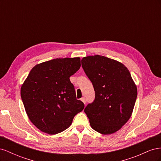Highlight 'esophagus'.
Here are the masks:
<instances>
[{
	"label": "esophagus",
	"mask_w": 161,
	"mask_h": 161,
	"mask_svg": "<svg viewBox=\"0 0 161 161\" xmlns=\"http://www.w3.org/2000/svg\"><path fill=\"white\" fill-rule=\"evenodd\" d=\"M80 100H81L82 102H83V103H84L85 104L86 103V99H85V97H82V98L80 99Z\"/></svg>",
	"instance_id": "34e87169"
}]
</instances>
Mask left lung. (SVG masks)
<instances>
[{
  "label": "left lung",
  "mask_w": 161,
  "mask_h": 161,
  "mask_svg": "<svg viewBox=\"0 0 161 161\" xmlns=\"http://www.w3.org/2000/svg\"><path fill=\"white\" fill-rule=\"evenodd\" d=\"M82 67L94 87L95 97L85 108L91 128L102 134L116 132L130 118L137 87L123 64L100 55L84 57Z\"/></svg>",
  "instance_id": "obj_1"
}]
</instances>
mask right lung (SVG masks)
<instances>
[{
    "instance_id": "add662e5",
    "label": "right lung",
    "mask_w": 161,
    "mask_h": 161,
    "mask_svg": "<svg viewBox=\"0 0 161 161\" xmlns=\"http://www.w3.org/2000/svg\"><path fill=\"white\" fill-rule=\"evenodd\" d=\"M80 67L79 57L42 62L33 68L22 85L21 97L29 119L43 132H62L83 110L70 80Z\"/></svg>"
}]
</instances>
